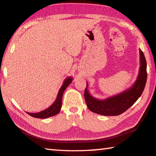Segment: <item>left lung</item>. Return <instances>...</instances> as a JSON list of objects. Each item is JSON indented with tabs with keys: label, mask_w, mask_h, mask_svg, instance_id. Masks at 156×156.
Listing matches in <instances>:
<instances>
[{
	"label": "left lung",
	"mask_w": 156,
	"mask_h": 156,
	"mask_svg": "<svg viewBox=\"0 0 156 156\" xmlns=\"http://www.w3.org/2000/svg\"><path fill=\"white\" fill-rule=\"evenodd\" d=\"M140 53V70L138 78L133 87L120 94L104 101L96 99L89 94L86 87L84 92L85 102L91 112L105 116L119 115L130 108L142 95L147 83V61L143 52Z\"/></svg>",
	"instance_id": "left-lung-1"
}]
</instances>
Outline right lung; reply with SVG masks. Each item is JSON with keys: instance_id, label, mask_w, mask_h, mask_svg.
Returning <instances> with one entry per match:
<instances>
[{"instance_id": "add662e5", "label": "right lung", "mask_w": 156, "mask_h": 156, "mask_svg": "<svg viewBox=\"0 0 156 156\" xmlns=\"http://www.w3.org/2000/svg\"><path fill=\"white\" fill-rule=\"evenodd\" d=\"M72 82V78L69 77L66 78L60 90H59L58 96L55 102L53 103V105H51L48 108H47L45 110L41 111L37 113H29L27 112L29 115H30L31 117H35V118H40V119H44V118H48L52 117L57 115L60 112L62 107V95L64 93V91L65 90V89L68 87L69 84Z\"/></svg>"}]
</instances>
